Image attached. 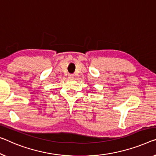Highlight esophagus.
<instances>
[{
	"mask_svg": "<svg viewBox=\"0 0 156 156\" xmlns=\"http://www.w3.org/2000/svg\"><path fill=\"white\" fill-rule=\"evenodd\" d=\"M68 76H69V78H70V79H72V78H74V75H73V74H72V73H69Z\"/></svg>",
	"mask_w": 156,
	"mask_h": 156,
	"instance_id": "34e87169",
	"label": "esophagus"
}]
</instances>
